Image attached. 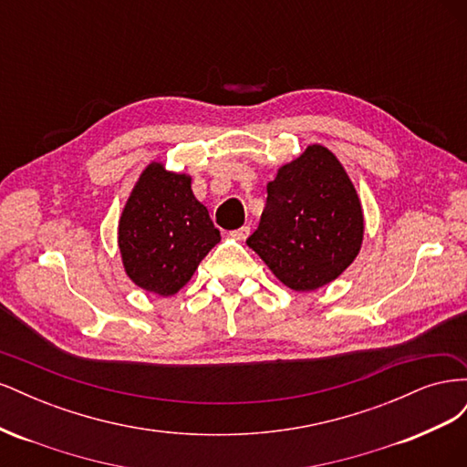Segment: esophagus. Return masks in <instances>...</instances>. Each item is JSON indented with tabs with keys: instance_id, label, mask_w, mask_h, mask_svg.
Wrapping results in <instances>:
<instances>
[{
	"instance_id": "esophagus-1",
	"label": "esophagus",
	"mask_w": 467,
	"mask_h": 467,
	"mask_svg": "<svg viewBox=\"0 0 467 467\" xmlns=\"http://www.w3.org/2000/svg\"><path fill=\"white\" fill-rule=\"evenodd\" d=\"M249 234H251V228H249V225H242V228H237V230L230 232V237L237 239V242H245V239L249 237Z\"/></svg>"
}]
</instances>
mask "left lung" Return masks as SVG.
<instances>
[{"label":"left lung","instance_id":"left-lung-1","mask_svg":"<svg viewBox=\"0 0 467 467\" xmlns=\"http://www.w3.org/2000/svg\"><path fill=\"white\" fill-rule=\"evenodd\" d=\"M259 228L247 239L282 285L312 292L341 276L357 259L364 214L337 155L321 144L285 163L266 185Z\"/></svg>","mask_w":467,"mask_h":467}]
</instances>
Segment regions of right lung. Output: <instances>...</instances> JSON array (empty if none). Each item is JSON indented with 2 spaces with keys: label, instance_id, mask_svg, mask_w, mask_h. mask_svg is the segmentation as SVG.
Listing matches in <instances>:
<instances>
[{
  "label": "right lung",
  "instance_id": "right-lung-1",
  "mask_svg": "<svg viewBox=\"0 0 467 467\" xmlns=\"http://www.w3.org/2000/svg\"><path fill=\"white\" fill-rule=\"evenodd\" d=\"M191 175L151 161L119 220V249L129 278L146 292L173 296L187 285L208 251L220 242Z\"/></svg>",
  "mask_w": 467,
  "mask_h": 467
}]
</instances>
